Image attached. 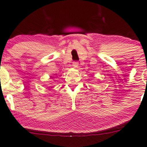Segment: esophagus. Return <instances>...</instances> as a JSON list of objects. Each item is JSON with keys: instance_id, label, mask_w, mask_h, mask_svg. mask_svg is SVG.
I'll use <instances>...</instances> for the list:
<instances>
[{"instance_id": "34e87169", "label": "esophagus", "mask_w": 147, "mask_h": 147, "mask_svg": "<svg viewBox=\"0 0 147 147\" xmlns=\"http://www.w3.org/2000/svg\"><path fill=\"white\" fill-rule=\"evenodd\" d=\"M78 61H74L73 62V66L74 67H77L78 65Z\"/></svg>"}]
</instances>
